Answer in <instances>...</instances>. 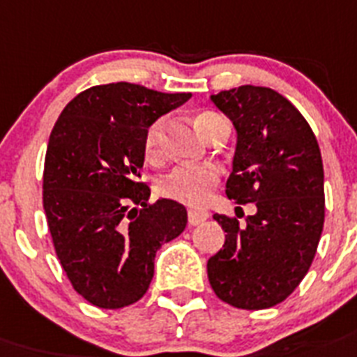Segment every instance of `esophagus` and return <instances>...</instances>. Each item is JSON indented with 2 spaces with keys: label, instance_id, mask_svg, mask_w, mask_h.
<instances>
[{
  "label": "esophagus",
  "instance_id": "34e87169",
  "mask_svg": "<svg viewBox=\"0 0 357 357\" xmlns=\"http://www.w3.org/2000/svg\"><path fill=\"white\" fill-rule=\"evenodd\" d=\"M208 220V212L205 211H194V208H190L188 211V225H199L203 223V221Z\"/></svg>",
  "mask_w": 357,
  "mask_h": 357
}]
</instances>
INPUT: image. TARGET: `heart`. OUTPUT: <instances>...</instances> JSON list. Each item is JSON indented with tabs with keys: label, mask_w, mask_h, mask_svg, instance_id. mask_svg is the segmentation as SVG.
Instances as JSON below:
<instances>
[{
	"label": "heart",
	"mask_w": 357,
	"mask_h": 357,
	"mask_svg": "<svg viewBox=\"0 0 357 357\" xmlns=\"http://www.w3.org/2000/svg\"><path fill=\"white\" fill-rule=\"evenodd\" d=\"M218 119H221L214 112L197 114L196 127L203 136H208V130ZM163 132V123H152L145 134V155L149 160H155L160 155V142ZM220 181V174L212 167H179L174 169L167 178L161 179L160 192L176 202L187 205L203 206L212 197L215 185Z\"/></svg>",
	"instance_id": "1"
}]
</instances>
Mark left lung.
I'll list each match as a JSON object with an SVG mask.
<instances>
[{
    "instance_id": "1",
    "label": "left lung",
    "mask_w": 357,
    "mask_h": 357,
    "mask_svg": "<svg viewBox=\"0 0 357 357\" xmlns=\"http://www.w3.org/2000/svg\"><path fill=\"white\" fill-rule=\"evenodd\" d=\"M236 128L227 196L254 203L247 223L214 214L227 232L208 259L212 290L225 303L259 310L294 292L312 265L325 221L323 161L307 119L280 92L241 85L211 96Z\"/></svg>"
}]
</instances>
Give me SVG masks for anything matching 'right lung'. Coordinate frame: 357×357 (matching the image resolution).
<instances>
[{
  "label": "right lung",
  "mask_w": 357,
  "mask_h": 357,
  "mask_svg": "<svg viewBox=\"0 0 357 357\" xmlns=\"http://www.w3.org/2000/svg\"><path fill=\"white\" fill-rule=\"evenodd\" d=\"M134 83L91 86L63 109L50 132L43 208L54 248L77 294L100 308L142 299L158 248L187 227V208L137 178L145 134L190 100Z\"/></svg>",
  "instance_id": "add662e5"
}]
</instances>
